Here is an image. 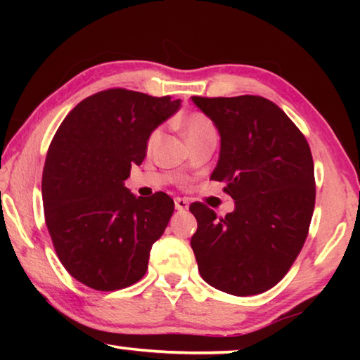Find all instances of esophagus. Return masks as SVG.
Listing matches in <instances>:
<instances>
[{
  "label": "esophagus",
  "mask_w": 360,
  "mask_h": 360,
  "mask_svg": "<svg viewBox=\"0 0 360 360\" xmlns=\"http://www.w3.org/2000/svg\"><path fill=\"white\" fill-rule=\"evenodd\" d=\"M174 206H176V210L178 211H186V210H188V202L186 198H174Z\"/></svg>",
  "instance_id": "1"
}]
</instances>
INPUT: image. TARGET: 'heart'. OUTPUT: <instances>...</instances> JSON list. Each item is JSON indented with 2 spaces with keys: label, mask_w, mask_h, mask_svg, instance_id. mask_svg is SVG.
<instances>
[{
  "label": "heart",
  "mask_w": 360,
  "mask_h": 360,
  "mask_svg": "<svg viewBox=\"0 0 360 360\" xmlns=\"http://www.w3.org/2000/svg\"><path fill=\"white\" fill-rule=\"evenodd\" d=\"M181 129L184 131V136L188 141V144L208 135H216L214 124L210 120L208 115H205L203 112H198V111L186 115L184 120L181 122ZM158 135H160V130L152 131V135L149 136V144L154 143L158 138Z\"/></svg>",
  "instance_id": "obj_1"
}]
</instances>
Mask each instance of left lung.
<instances>
[{"label":"left lung","instance_id":"1","mask_svg":"<svg viewBox=\"0 0 360 360\" xmlns=\"http://www.w3.org/2000/svg\"><path fill=\"white\" fill-rule=\"evenodd\" d=\"M192 101L221 135L211 179L224 181L235 200L225 217L203 203L191 205L198 271L227 294H262L285 276L308 236L316 200L311 150L283 109L262 96Z\"/></svg>","mask_w":360,"mask_h":360}]
</instances>
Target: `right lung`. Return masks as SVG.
Masks as SVG:
<instances>
[{
    "mask_svg": "<svg viewBox=\"0 0 360 360\" xmlns=\"http://www.w3.org/2000/svg\"><path fill=\"white\" fill-rule=\"evenodd\" d=\"M181 100L108 89L66 115L42 172L46 225L66 271L111 292L146 275L149 252L174 211L167 193L135 197L124 181L141 165L150 133Z\"/></svg>",
    "mask_w": 360,
    "mask_h": 360,
    "instance_id": "obj_1",
    "label": "right lung"
}]
</instances>
